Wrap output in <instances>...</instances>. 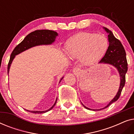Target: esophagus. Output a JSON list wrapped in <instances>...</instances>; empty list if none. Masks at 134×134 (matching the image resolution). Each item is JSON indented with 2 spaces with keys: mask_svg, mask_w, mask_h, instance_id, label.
<instances>
[{
  "mask_svg": "<svg viewBox=\"0 0 134 134\" xmlns=\"http://www.w3.org/2000/svg\"><path fill=\"white\" fill-rule=\"evenodd\" d=\"M72 71H73V72L75 73V74H77V73H78L80 71L79 68H77V67L74 68L72 69Z\"/></svg>",
  "mask_w": 134,
  "mask_h": 134,
  "instance_id": "1",
  "label": "esophagus"
}]
</instances>
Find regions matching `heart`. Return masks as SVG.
<instances>
[{
  "instance_id": "obj_1",
  "label": "heart",
  "mask_w": 134,
  "mask_h": 134,
  "mask_svg": "<svg viewBox=\"0 0 134 134\" xmlns=\"http://www.w3.org/2000/svg\"><path fill=\"white\" fill-rule=\"evenodd\" d=\"M109 48L105 36L94 33L81 32L68 40L65 53L69 57H79L85 65H91L100 61Z\"/></svg>"
}]
</instances>
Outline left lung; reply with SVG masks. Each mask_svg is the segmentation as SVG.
Wrapping results in <instances>:
<instances>
[{
    "label": "left lung",
    "mask_w": 134,
    "mask_h": 134,
    "mask_svg": "<svg viewBox=\"0 0 134 134\" xmlns=\"http://www.w3.org/2000/svg\"><path fill=\"white\" fill-rule=\"evenodd\" d=\"M104 29H105L107 33L109 34V35H108V39H109V46L105 55L104 56V57L102 58L101 60L99 63L109 64V65H112L116 68L119 74H120V85L118 93H117L115 98L109 102V104L106 107L102 108L101 109H98V110H100L104 109L105 108L108 107L113 102L116 101L118 99L121 93L122 90L123 88L124 85H125L126 74L127 71V59H126V54L123 46H122L120 40L115 37L113 33L110 30H109L106 27H104ZM82 104L85 109L91 110L89 108L85 107L82 103Z\"/></svg>",
    "instance_id": "obj_1"
}]
</instances>
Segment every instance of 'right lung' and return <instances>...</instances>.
<instances>
[{
	"label": "right lung",
	"instance_id": "1",
	"mask_svg": "<svg viewBox=\"0 0 134 134\" xmlns=\"http://www.w3.org/2000/svg\"><path fill=\"white\" fill-rule=\"evenodd\" d=\"M57 36H58V34L56 32H54L53 30H35L34 32H31L30 34H29L28 35L25 36V38L24 39V40L21 43H20L14 49V50L13 51V52L11 54L10 60H9L8 65V74L10 71V68L12 64L13 60L15 57L16 55L20 54V53L24 52L25 50L31 48V47L36 46H39V45H47V44H51L52 43H54L55 40V38ZM63 78V77L61 79L60 82H61L62 79ZM57 100V99L55 102L54 105H52V107H51L50 109L47 110L45 111H30V110H27L28 111H30V112L34 113H46L47 111L51 110V109H53V107H54L55 105Z\"/></svg>",
	"mask_w": 134,
	"mask_h": 134
}]
</instances>
